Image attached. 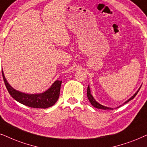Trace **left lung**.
I'll return each mask as SVG.
<instances>
[{
  "mask_svg": "<svg viewBox=\"0 0 147 147\" xmlns=\"http://www.w3.org/2000/svg\"><path fill=\"white\" fill-rule=\"evenodd\" d=\"M140 89V88H139V89H138V91H136V93H135L134 94V95H133V96H132V97H130V98L128 100H127L126 101H125L124 103H128L129 101L132 100V99H134V97H135V96H136V95H137L138 92L139 91ZM87 97H88V99H89V101H90V103H91V105H93V107H96V108H98V109H113L112 108H111V107H105V106H104V105H101L100 103H99L98 102H97V101H95V99L93 98V97L92 96V95H91V90H90V88H89V86H88V87H87Z\"/></svg>",
  "mask_w": 147,
  "mask_h": 147,
  "instance_id": "8db88e82",
  "label": "left lung"
}]
</instances>
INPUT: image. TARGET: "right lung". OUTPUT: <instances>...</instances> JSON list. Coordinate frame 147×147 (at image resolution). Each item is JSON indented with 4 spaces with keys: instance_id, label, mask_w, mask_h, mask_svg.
I'll return each instance as SVG.
<instances>
[{
    "instance_id": "right-lung-1",
    "label": "right lung",
    "mask_w": 147,
    "mask_h": 147,
    "mask_svg": "<svg viewBox=\"0 0 147 147\" xmlns=\"http://www.w3.org/2000/svg\"><path fill=\"white\" fill-rule=\"evenodd\" d=\"M3 80L5 81L6 87L10 95L13 99L26 105L34 108H48L56 103L60 95V87L62 81H56L48 90L42 93L27 94L18 91L11 87L8 83L4 75L3 70H2Z\"/></svg>"
}]
</instances>
